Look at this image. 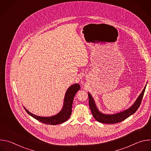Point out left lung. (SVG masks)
Masks as SVG:
<instances>
[{
	"instance_id": "8db88e82",
	"label": "left lung",
	"mask_w": 151,
	"mask_h": 151,
	"mask_svg": "<svg viewBox=\"0 0 151 151\" xmlns=\"http://www.w3.org/2000/svg\"><path fill=\"white\" fill-rule=\"evenodd\" d=\"M145 88H146V86L144 88L143 90L142 91V93L140 94V95L139 96V97L134 103V104L132 107H130V108L122 112L118 113L114 115H106L100 112L98 109L97 108L95 102L91 95L90 93H88L89 106L94 119L97 120L98 122L104 123V124H115V123H118L125 120L128 117L134 114L136 112V111L138 109L141 104V102L143 97V94L145 91Z\"/></svg>"
}]
</instances>
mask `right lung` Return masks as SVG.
<instances>
[{
	"label": "right lung",
	"mask_w": 151,
	"mask_h": 151,
	"mask_svg": "<svg viewBox=\"0 0 151 151\" xmlns=\"http://www.w3.org/2000/svg\"><path fill=\"white\" fill-rule=\"evenodd\" d=\"M80 89V85L78 83H75L70 86L67 90L65 94V97H64V105L63 107V109L56 115L50 117L38 116L29 112L27 109H26V108H24H24L25 109L26 111L27 112L29 115H30L33 118H35L37 121L44 124L48 125H57L63 123L68 121L71 115L72 104L75 95Z\"/></svg>",
	"instance_id": "1"
}]
</instances>
